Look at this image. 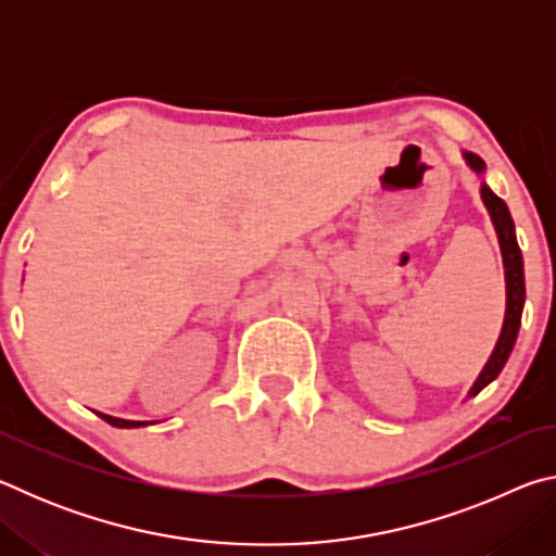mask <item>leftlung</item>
<instances>
[{
    "instance_id": "1",
    "label": "left lung",
    "mask_w": 556,
    "mask_h": 556,
    "mask_svg": "<svg viewBox=\"0 0 556 556\" xmlns=\"http://www.w3.org/2000/svg\"><path fill=\"white\" fill-rule=\"evenodd\" d=\"M464 159L473 174L481 176L485 172V162L478 154L464 152ZM481 199L485 203L488 213H491V220H493L495 232H497V242H501L507 301H505V321H503L501 338H497L493 353H491V357H488V363L481 370V375H478V380L473 382V388H470L468 397H476V394L481 392L485 384H491L497 375H501L503 365L507 363V357H510V353H513L517 331H520V318H522V306H525L522 252H520V244H517V238H515V223L510 218V211H507L505 201L497 199L491 188H488L485 181L481 184Z\"/></svg>"
}]
</instances>
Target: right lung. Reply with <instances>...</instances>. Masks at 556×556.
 <instances>
[{"label": "right lung", "instance_id": "1", "mask_svg": "<svg viewBox=\"0 0 556 556\" xmlns=\"http://www.w3.org/2000/svg\"><path fill=\"white\" fill-rule=\"evenodd\" d=\"M98 417H102L112 427H119V429H137V427H147V425H154V421H131V419H119V417H110V414H102L96 412Z\"/></svg>", "mask_w": 556, "mask_h": 556}]
</instances>
